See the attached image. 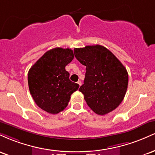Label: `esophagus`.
<instances>
[{
	"instance_id": "obj_1",
	"label": "esophagus",
	"mask_w": 155,
	"mask_h": 155,
	"mask_svg": "<svg viewBox=\"0 0 155 155\" xmlns=\"http://www.w3.org/2000/svg\"><path fill=\"white\" fill-rule=\"evenodd\" d=\"M77 83H78V84H79V87H80V86H81V81H77Z\"/></svg>"
}]
</instances>
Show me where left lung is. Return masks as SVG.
I'll return each mask as SVG.
<instances>
[{
    "label": "left lung",
    "mask_w": 155,
    "mask_h": 155,
    "mask_svg": "<svg viewBox=\"0 0 155 155\" xmlns=\"http://www.w3.org/2000/svg\"><path fill=\"white\" fill-rule=\"evenodd\" d=\"M76 58L86 66L79 91L87 104L98 115L114 110L123 101L128 84V74L114 54L101 45L74 49Z\"/></svg>",
    "instance_id": "1"
}]
</instances>
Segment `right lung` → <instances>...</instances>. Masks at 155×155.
Instances as JSON below:
<instances>
[{
    "label": "right lung",
    "mask_w": 155,
    "mask_h": 155,
    "mask_svg": "<svg viewBox=\"0 0 155 155\" xmlns=\"http://www.w3.org/2000/svg\"><path fill=\"white\" fill-rule=\"evenodd\" d=\"M71 49L57 47L44 53L28 71L30 92L37 106L44 111L55 114L68 106L78 84L69 79L65 66L74 59Z\"/></svg>",
    "instance_id": "obj_1"
}]
</instances>
